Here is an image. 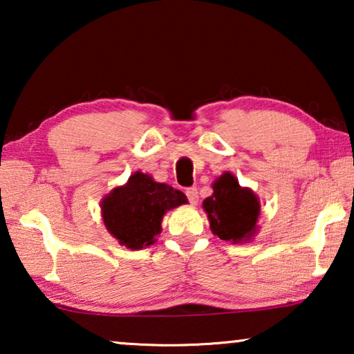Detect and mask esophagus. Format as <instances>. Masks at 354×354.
<instances>
[{"label":"esophagus","instance_id":"obj_1","mask_svg":"<svg viewBox=\"0 0 354 354\" xmlns=\"http://www.w3.org/2000/svg\"><path fill=\"white\" fill-rule=\"evenodd\" d=\"M185 195H187L188 201H190L192 205H195V203H198V190H196V187H190V188H187V190H185Z\"/></svg>","mask_w":354,"mask_h":354}]
</instances>
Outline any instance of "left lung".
Returning <instances> with one entry per match:
<instances>
[{
	"label": "left lung",
	"mask_w": 354,
	"mask_h": 354,
	"mask_svg": "<svg viewBox=\"0 0 354 354\" xmlns=\"http://www.w3.org/2000/svg\"><path fill=\"white\" fill-rule=\"evenodd\" d=\"M212 234L232 243L253 239L261 214L258 196L250 188L240 187L234 174L224 172L212 183V195L203 201Z\"/></svg>",
	"instance_id": "left-lung-1"
}]
</instances>
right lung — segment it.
I'll list each match as a JSON object with an SVG mask.
<instances>
[{"label": "right lung", "instance_id": "add662e5", "mask_svg": "<svg viewBox=\"0 0 354 354\" xmlns=\"http://www.w3.org/2000/svg\"><path fill=\"white\" fill-rule=\"evenodd\" d=\"M180 190L154 182L151 176L135 172L122 187H115L101 201V216L106 229L129 250H142L153 245L161 234L162 216L167 211L187 205Z\"/></svg>", "mask_w": 354, "mask_h": 354}]
</instances>
